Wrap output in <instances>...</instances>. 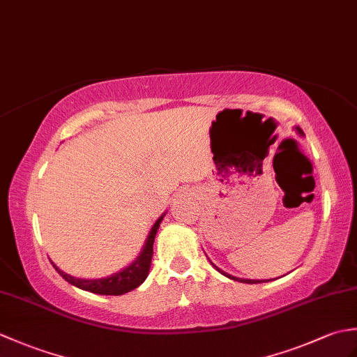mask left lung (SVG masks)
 Segmentation results:
<instances>
[{
    "label": "left lung",
    "mask_w": 357,
    "mask_h": 357,
    "mask_svg": "<svg viewBox=\"0 0 357 357\" xmlns=\"http://www.w3.org/2000/svg\"><path fill=\"white\" fill-rule=\"evenodd\" d=\"M296 132H298L301 136H304V132H302L301 130V128L299 127H296ZM211 265H213V267L219 271V273H221V275H224V276H227V278H229V279H233V280H238V282H244V284H257V282H264V280H253V279H241V278H234V276H231V275H229V273H225V271H222L221 268H218L216 267V265L213 264V262H211Z\"/></svg>",
    "instance_id": "8db88e82"
}]
</instances>
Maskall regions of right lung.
I'll use <instances>...</instances> for the list:
<instances>
[{"label": "right lung", "instance_id": "1", "mask_svg": "<svg viewBox=\"0 0 357 357\" xmlns=\"http://www.w3.org/2000/svg\"><path fill=\"white\" fill-rule=\"evenodd\" d=\"M164 216H165V213L162 216H159L158 221L153 224V227H151L146 244H144L139 256L136 257V259L130 265H127L124 270H121L109 278L79 279V278H73L70 275H66V273L63 270H59L53 262H52V265L55 267V270L59 273V275H61L67 280V282L81 288V290L96 293V294H109V296H121L124 293L132 291L136 287H139L149 275L151 256H153L155 236L158 233L159 224L162 222Z\"/></svg>", "mask_w": 357, "mask_h": 357}]
</instances>
